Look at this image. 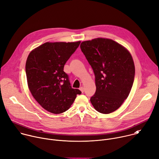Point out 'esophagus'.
I'll use <instances>...</instances> for the list:
<instances>
[{"label": "esophagus", "instance_id": "obj_1", "mask_svg": "<svg viewBox=\"0 0 159 159\" xmlns=\"http://www.w3.org/2000/svg\"><path fill=\"white\" fill-rule=\"evenodd\" d=\"M79 89H80V91H81L82 93H83V92L84 91V87H80L79 88Z\"/></svg>", "mask_w": 159, "mask_h": 159}]
</instances>
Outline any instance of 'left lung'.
<instances>
[{
  "label": "left lung",
  "mask_w": 159,
  "mask_h": 159,
  "mask_svg": "<svg viewBox=\"0 0 159 159\" xmlns=\"http://www.w3.org/2000/svg\"><path fill=\"white\" fill-rule=\"evenodd\" d=\"M80 48L95 75L96 90L90 102L102 114L115 111L133 86L135 69L131 55L118 43L102 38L83 41Z\"/></svg>",
  "instance_id": "left-lung-1"
}]
</instances>
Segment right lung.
<instances>
[{
	"instance_id": "obj_1",
	"label": "right lung",
	"mask_w": 159,
	"mask_h": 159,
	"mask_svg": "<svg viewBox=\"0 0 159 159\" xmlns=\"http://www.w3.org/2000/svg\"><path fill=\"white\" fill-rule=\"evenodd\" d=\"M80 41L45 43L33 50L26 63L28 85L47 111L60 114L69 109L81 91L73 89L63 67Z\"/></svg>"
}]
</instances>
